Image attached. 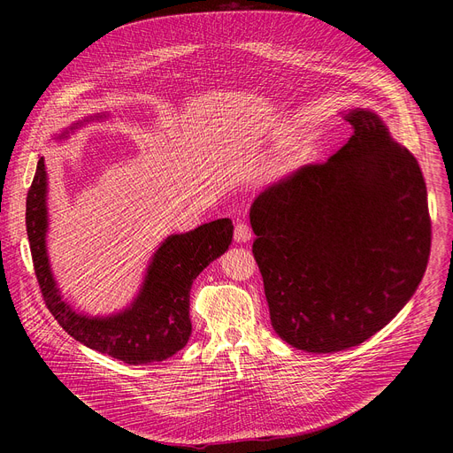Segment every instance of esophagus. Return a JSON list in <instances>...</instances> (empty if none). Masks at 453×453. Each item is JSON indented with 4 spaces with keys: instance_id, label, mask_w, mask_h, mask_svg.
I'll use <instances>...</instances> for the list:
<instances>
[{
    "instance_id": "34e87169",
    "label": "esophagus",
    "mask_w": 453,
    "mask_h": 453,
    "mask_svg": "<svg viewBox=\"0 0 453 453\" xmlns=\"http://www.w3.org/2000/svg\"><path fill=\"white\" fill-rule=\"evenodd\" d=\"M252 238V231L245 222H238L234 226V240L236 242H249Z\"/></svg>"
}]
</instances>
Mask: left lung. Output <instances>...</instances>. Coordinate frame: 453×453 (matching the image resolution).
I'll list each match as a JSON object with an SVG mask.
<instances>
[{"instance_id": "obj_1", "label": "left lung", "mask_w": 453, "mask_h": 453, "mask_svg": "<svg viewBox=\"0 0 453 453\" xmlns=\"http://www.w3.org/2000/svg\"><path fill=\"white\" fill-rule=\"evenodd\" d=\"M326 163L306 165L250 206L254 260L276 334L308 353L362 344L426 271L432 222L418 159L364 109Z\"/></svg>"}]
</instances>
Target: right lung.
Listing matches in <instances>:
<instances>
[{"label": "right lung", "instance_id": "1", "mask_svg": "<svg viewBox=\"0 0 453 453\" xmlns=\"http://www.w3.org/2000/svg\"><path fill=\"white\" fill-rule=\"evenodd\" d=\"M46 168L37 170L27 197V233L42 299L58 325L84 346L140 365L161 362L182 349L191 335L189 290L233 240V222L219 219L184 234L168 236L156 250L136 301L112 317H86L58 294L46 256Z\"/></svg>", "mask_w": 453, "mask_h": 453}]
</instances>
